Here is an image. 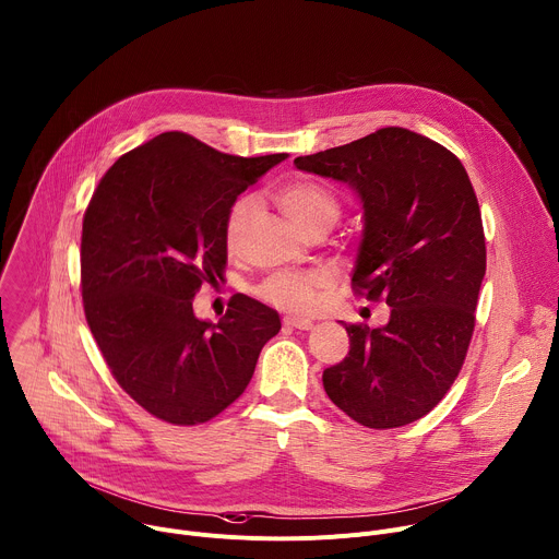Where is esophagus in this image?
<instances>
[{"mask_svg":"<svg viewBox=\"0 0 559 559\" xmlns=\"http://www.w3.org/2000/svg\"><path fill=\"white\" fill-rule=\"evenodd\" d=\"M283 323H285V328L302 330V332H307V330H311V328H313V323L309 321V318H300V316H285V318H283Z\"/></svg>","mask_w":559,"mask_h":559,"instance_id":"esophagus-1","label":"esophagus"}]
</instances>
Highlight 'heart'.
Listing matches in <instances>:
<instances>
[{"label": "heart", "mask_w": 559, "mask_h": 559, "mask_svg": "<svg viewBox=\"0 0 559 559\" xmlns=\"http://www.w3.org/2000/svg\"><path fill=\"white\" fill-rule=\"evenodd\" d=\"M278 207L302 229L316 221H330L334 225L338 216V199L336 194L318 181L298 179L281 186L274 194ZM254 214V201L243 197L238 199L225 221V243L229 250H236L241 243L243 231ZM323 285L321 274H294L281 272L270 276L259 294L287 311H309L316 305L318 289Z\"/></svg>", "instance_id": "heart-1"}]
</instances>
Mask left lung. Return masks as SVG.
Masks as SVG:
<instances>
[{"instance_id": "1", "label": "left lung", "mask_w": 559, "mask_h": 559, "mask_svg": "<svg viewBox=\"0 0 559 559\" xmlns=\"http://www.w3.org/2000/svg\"><path fill=\"white\" fill-rule=\"evenodd\" d=\"M362 205L352 283L391 307L386 325H345L349 354L323 371L332 403L369 429L427 416L462 369L487 272L480 205L460 158L405 128L296 156Z\"/></svg>"}]
</instances>
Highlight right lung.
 I'll use <instances>...</instances> for the list:
<instances>
[{
	"label": "right lung",
	"mask_w": 559,
	"mask_h": 559,
	"mask_svg": "<svg viewBox=\"0 0 559 559\" xmlns=\"http://www.w3.org/2000/svg\"><path fill=\"white\" fill-rule=\"evenodd\" d=\"M285 158L223 154L164 132L99 181L82 231L86 321L117 382L152 416L173 425L218 416L278 334V313L246 294L218 323L197 318L192 300L225 270L238 194Z\"/></svg>",
	"instance_id": "right-lung-1"
}]
</instances>
